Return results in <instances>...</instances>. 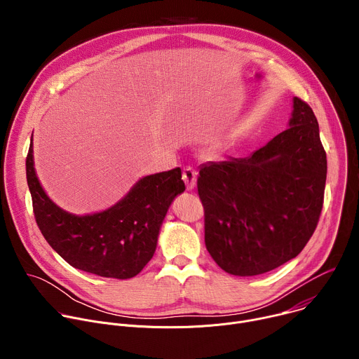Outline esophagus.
Listing matches in <instances>:
<instances>
[{
	"mask_svg": "<svg viewBox=\"0 0 359 359\" xmlns=\"http://www.w3.org/2000/svg\"><path fill=\"white\" fill-rule=\"evenodd\" d=\"M196 179H197V172L191 168H186L183 170V180L186 183L187 190H193L196 186Z\"/></svg>",
	"mask_w": 359,
	"mask_h": 359,
	"instance_id": "esophagus-1",
	"label": "esophagus"
}]
</instances>
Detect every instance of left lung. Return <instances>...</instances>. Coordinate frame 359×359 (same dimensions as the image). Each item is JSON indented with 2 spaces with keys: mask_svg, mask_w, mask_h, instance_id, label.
<instances>
[{
  "mask_svg": "<svg viewBox=\"0 0 359 359\" xmlns=\"http://www.w3.org/2000/svg\"><path fill=\"white\" fill-rule=\"evenodd\" d=\"M327 155L313 109L292 97L288 129L247 158L200 168L204 243L226 273L271 271L311 238L324 201Z\"/></svg>",
  "mask_w": 359,
  "mask_h": 359,
  "instance_id": "8db88e82",
  "label": "left lung"
}]
</instances>
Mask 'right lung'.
I'll list each match as a JSON object with an SVG mask.
<instances>
[{"mask_svg": "<svg viewBox=\"0 0 359 359\" xmlns=\"http://www.w3.org/2000/svg\"><path fill=\"white\" fill-rule=\"evenodd\" d=\"M27 156V182L36 224L72 267L100 277L137 276L155 254L159 231L175 197L184 191L180 168L149 175L107 210L76 216L61 209L41 186L34 149Z\"/></svg>", "mask_w": 359, "mask_h": 359, "instance_id": "obj_1", "label": "right lung"}]
</instances>
